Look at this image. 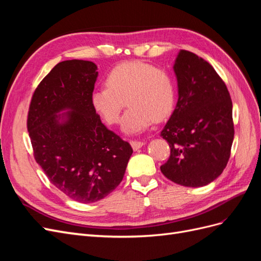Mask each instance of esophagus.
Segmentation results:
<instances>
[{
	"instance_id": "obj_1",
	"label": "esophagus",
	"mask_w": 261,
	"mask_h": 261,
	"mask_svg": "<svg viewBox=\"0 0 261 261\" xmlns=\"http://www.w3.org/2000/svg\"><path fill=\"white\" fill-rule=\"evenodd\" d=\"M130 145H132L134 150H138L139 148H141L145 145V143H144V141H139V140H132Z\"/></svg>"
}]
</instances>
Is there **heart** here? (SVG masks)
Here are the masks:
<instances>
[{"instance_id":"obj_1","label":"heart","mask_w":261,"mask_h":261,"mask_svg":"<svg viewBox=\"0 0 261 261\" xmlns=\"http://www.w3.org/2000/svg\"><path fill=\"white\" fill-rule=\"evenodd\" d=\"M106 87L94 89L90 102L94 111L111 125L123 117V130L128 134L148 128L171 115L175 107V84L168 70L140 61L124 62L110 70Z\"/></svg>"}]
</instances>
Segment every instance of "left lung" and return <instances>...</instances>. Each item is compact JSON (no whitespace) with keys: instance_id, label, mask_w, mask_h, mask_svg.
Listing matches in <instances>:
<instances>
[{"instance_id":"8db88e82","label":"left lung","mask_w":261,"mask_h":261,"mask_svg":"<svg viewBox=\"0 0 261 261\" xmlns=\"http://www.w3.org/2000/svg\"><path fill=\"white\" fill-rule=\"evenodd\" d=\"M173 68L178 100L161 132L171 153L160 169L178 185L200 187L215 180L230 159L232 100L215 68L195 53L180 50Z\"/></svg>"}]
</instances>
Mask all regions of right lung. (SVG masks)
<instances>
[{
    "label": "right lung",
    "mask_w": 261,
    "mask_h": 261,
    "mask_svg": "<svg viewBox=\"0 0 261 261\" xmlns=\"http://www.w3.org/2000/svg\"><path fill=\"white\" fill-rule=\"evenodd\" d=\"M97 77L90 61L60 62L38 85L27 118L37 163L59 191L82 203L112 193L133 153L91 106Z\"/></svg>",
    "instance_id": "obj_1"
}]
</instances>
